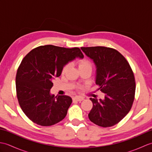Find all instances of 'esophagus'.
<instances>
[{
    "label": "esophagus",
    "instance_id": "34e87169",
    "mask_svg": "<svg viewBox=\"0 0 152 152\" xmlns=\"http://www.w3.org/2000/svg\"><path fill=\"white\" fill-rule=\"evenodd\" d=\"M73 100H74V101H77L78 102H81V101H83V100H84V98L82 97V96H74V97L73 98Z\"/></svg>",
    "mask_w": 152,
    "mask_h": 152
}]
</instances>
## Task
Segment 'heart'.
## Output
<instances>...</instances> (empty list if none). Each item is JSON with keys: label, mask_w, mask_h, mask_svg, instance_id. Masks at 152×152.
Returning a JSON list of instances; mask_svg holds the SVG:
<instances>
[{"label": "heart", "mask_w": 152, "mask_h": 152, "mask_svg": "<svg viewBox=\"0 0 152 152\" xmlns=\"http://www.w3.org/2000/svg\"><path fill=\"white\" fill-rule=\"evenodd\" d=\"M78 64L79 69H82V68H84V67H91V63H90V61L87 59H82L79 60L78 61ZM69 66H70L69 63L64 64L62 69V74L66 73L68 69H69Z\"/></svg>", "instance_id": "obj_1"}]
</instances>
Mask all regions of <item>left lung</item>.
I'll use <instances>...</instances> for the list:
<instances>
[{"mask_svg": "<svg viewBox=\"0 0 152 152\" xmlns=\"http://www.w3.org/2000/svg\"><path fill=\"white\" fill-rule=\"evenodd\" d=\"M96 67V84L105 93L104 99L90 98L93 108L90 121L100 127L118 124L131 109L136 83L133 70L124 56L115 49L104 46L82 47Z\"/></svg>", "mask_w": 152, "mask_h": 152, "instance_id": "8db88e82", "label": "left lung"}]
</instances>
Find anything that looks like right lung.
Segmentation results:
<instances>
[{
  "instance_id": "add662e5",
  "label": "right lung",
  "mask_w": 152,
  "mask_h": 152,
  "mask_svg": "<svg viewBox=\"0 0 152 152\" xmlns=\"http://www.w3.org/2000/svg\"><path fill=\"white\" fill-rule=\"evenodd\" d=\"M76 57H83L78 48L46 45L32 50L23 59L16 74V94L23 112L32 121L51 126L65 118L72 99L51 95V80L59 77L64 64Z\"/></svg>"
}]
</instances>
